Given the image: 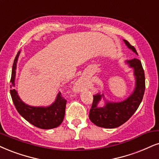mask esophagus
Listing matches in <instances>:
<instances>
[{
    "mask_svg": "<svg viewBox=\"0 0 159 159\" xmlns=\"http://www.w3.org/2000/svg\"><path fill=\"white\" fill-rule=\"evenodd\" d=\"M82 84H83V83H82V82H79V83H78V85H82Z\"/></svg>",
    "mask_w": 159,
    "mask_h": 159,
    "instance_id": "1",
    "label": "esophagus"
}]
</instances>
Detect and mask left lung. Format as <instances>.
<instances>
[{"label":"left lung","mask_w":159,"mask_h":159,"mask_svg":"<svg viewBox=\"0 0 159 159\" xmlns=\"http://www.w3.org/2000/svg\"><path fill=\"white\" fill-rule=\"evenodd\" d=\"M124 41L129 48L138 54L134 46L126 40ZM127 62L134 70V75L136 80V89L126 100L117 103L107 102L105 106L103 107H97L98 103L103 95L98 93L97 95L93 96V103L89 113V119L97 126L105 128L119 127L134 115L142 102L145 91V76L142 62L137 58L128 60Z\"/></svg>","instance_id":"obj_1"}]
</instances>
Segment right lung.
I'll use <instances>...</instances> for the list:
<instances>
[{"mask_svg":"<svg viewBox=\"0 0 159 159\" xmlns=\"http://www.w3.org/2000/svg\"><path fill=\"white\" fill-rule=\"evenodd\" d=\"M20 52L15 57L11 70L10 83L11 88L15 86L16 63ZM10 94L13 103L18 113L34 126L41 129H52L58 127L62 122L66 111V99L59 93L55 102L49 107H31L20 100L15 89L10 90Z\"/></svg>","mask_w":159,"mask_h":159,"instance_id":"right-lung-1","label":"right lung"}]
</instances>
